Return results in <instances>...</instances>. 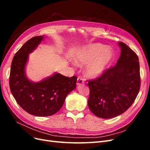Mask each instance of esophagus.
Masks as SVG:
<instances>
[{
	"label": "esophagus",
	"instance_id": "obj_1",
	"mask_svg": "<svg viewBox=\"0 0 150 150\" xmlns=\"http://www.w3.org/2000/svg\"><path fill=\"white\" fill-rule=\"evenodd\" d=\"M83 83H84V79L82 78H81V77H79L78 79H77V85H81Z\"/></svg>",
	"mask_w": 150,
	"mask_h": 150
}]
</instances>
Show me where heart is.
Returning <instances> with one entry per match:
<instances>
[{
  "instance_id": "b5f03b06",
  "label": "heart",
  "mask_w": 150,
  "mask_h": 150,
  "mask_svg": "<svg viewBox=\"0 0 150 150\" xmlns=\"http://www.w3.org/2000/svg\"><path fill=\"white\" fill-rule=\"evenodd\" d=\"M112 57L113 52L110 49L100 44H92L79 50L75 54L74 61L77 64H88L86 75L97 78L106 71Z\"/></svg>"
}]
</instances>
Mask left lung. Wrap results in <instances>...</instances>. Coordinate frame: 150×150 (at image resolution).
<instances>
[{"label": "left lung", "instance_id": "left-lung-1", "mask_svg": "<svg viewBox=\"0 0 150 150\" xmlns=\"http://www.w3.org/2000/svg\"><path fill=\"white\" fill-rule=\"evenodd\" d=\"M116 64L96 79L88 81V106L94 115L112 118L125 112L139 93L141 79L138 57L123 42Z\"/></svg>", "mask_w": 150, "mask_h": 150}]
</instances>
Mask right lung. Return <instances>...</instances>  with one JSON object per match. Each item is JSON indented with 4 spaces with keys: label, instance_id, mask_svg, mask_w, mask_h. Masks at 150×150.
Here are the masks:
<instances>
[{
    "label": "right lung",
    "instance_id": "add662e5",
    "mask_svg": "<svg viewBox=\"0 0 150 150\" xmlns=\"http://www.w3.org/2000/svg\"><path fill=\"white\" fill-rule=\"evenodd\" d=\"M44 36H35L28 40L13 57L10 72L11 91L19 105L36 116H52L60 110L67 94L76 87L77 77L71 78L59 73L40 82L30 81L25 67L29 54L41 42Z\"/></svg>",
    "mask_w": 150,
    "mask_h": 150
}]
</instances>
